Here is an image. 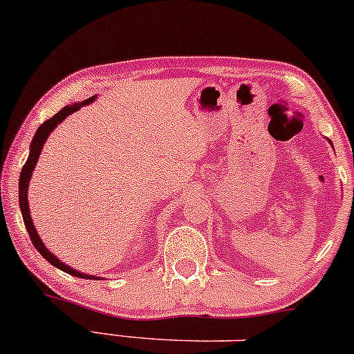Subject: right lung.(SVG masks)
Instances as JSON below:
<instances>
[{"mask_svg":"<svg viewBox=\"0 0 354 354\" xmlns=\"http://www.w3.org/2000/svg\"><path fill=\"white\" fill-rule=\"evenodd\" d=\"M93 100H95V95L91 97V99L80 102V104H79V102H75V104H72V105H66V107H64L62 110H59V112L55 113L54 117H50L49 120H46L44 123H42L39 129L36 130V135H34V138H32V142H31V147H29V156H28L26 163H24V166H23V169H21V176H19V207H21V214H23L24 225H26V229H28V232H29V237H31L34 247H36V249L39 250V254L46 259V261L50 262V266L57 267V269H61L62 272H66V274L80 277V279H95V277L74 270V269H72V267L66 266V263L59 261V259L55 257L53 252H49L48 247L44 245V242H42L41 237L37 236V231H36V227H34L31 214H29L28 188H29V181H31V174L34 171V166H36L37 160H39L42 147H44L46 140H48V136H49L50 131L55 130V127H57L59 123H62L64 120H66V117H69L71 113L77 112L80 107H84V105L92 104Z\"/></svg>","mask_w":354,"mask_h":354,"instance_id":"obj_1","label":"right lung"}]
</instances>
